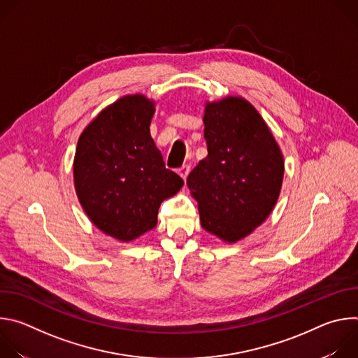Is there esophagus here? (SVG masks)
<instances>
[{
	"instance_id": "34e87169",
	"label": "esophagus",
	"mask_w": 358,
	"mask_h": 358,
	"mask_svg": "<svg viewBox=\"0 0 358 358\" xmlns=\"http://www.w3.org/2000/svg\"><path fill=\"white\" fill-rule=\"evenodd\" d=\"M178 174L182 177V180H187V177L189 174V166L184 164L181 169H178Z\"/></svg>"
}]
</instances>
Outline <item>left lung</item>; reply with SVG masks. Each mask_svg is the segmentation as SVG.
<instances>
[{
  "label": "left lung",
  "instance_id": "left-lung-1",
  "mask_svg": "<svg viewBox=\"0 0 358 358\" xmlns=\"http://www.w3.org/2000/svg\"><path fill=\"white\" fill-rule=\"evenodd\" d=\"M208 156L189 173L202 228L236 242L259 227L278 201L285 163L271 130L241 97L207 103Z\"/></svg>",
  "mask_w": 358,
  "mask_h": 358
}]
</instances>
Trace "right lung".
I'll list each match as a JSON object with an SVG mask.
<instances>
[{"instance_id":"1","label":"right lung","mask_w":358,"mask_h":358,"mask_svg":"<svg viewBox=\"0 0 358 358\" xmlns=\"http://www.w3.org/2000/svg\"><path fill=\"white\" fill-rule=\"evenodd\" d=\"M152 115V101L141 94L124 96L99 113L78 141V198L92 222L119 241L155 228L160 203L184 185L166 169L150 136Z\"/></svg>"}]
</instances>
